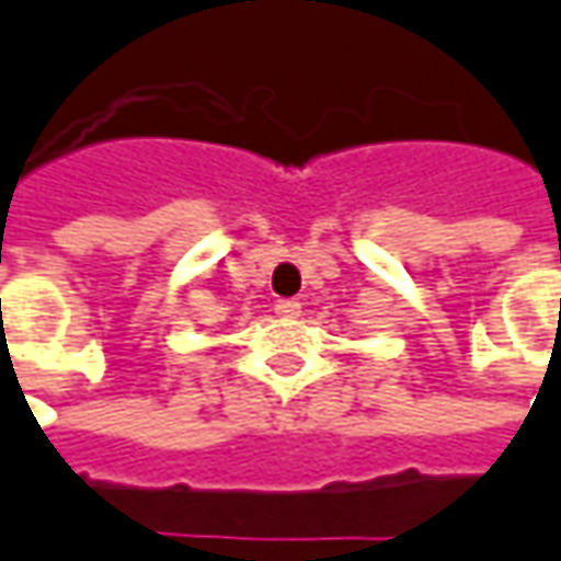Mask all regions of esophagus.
I'll use <instances>...</instances> for the list:
<instances>
[{
	"label": "esophagus",
	"mask_w": 561,
	"mask_h": 561,
	"mask_svg": "<svg viewBox=\"0 0 561 561\" xmlns=\"http://www.w3.org/2000/svg\"><path fill=\"white\" fill-rule=\"evenodd\" d=\"M299 311H302V305L296 302V299H280V302L274 305L277 318H299Z\"/></svg>",
	"instance_id": "esophagus-1"
}]
</instances>
